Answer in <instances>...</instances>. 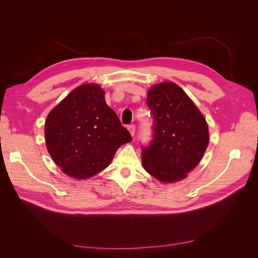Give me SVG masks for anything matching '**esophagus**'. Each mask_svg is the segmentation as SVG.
Segmentation results:
<instances>
[{
    "label": "esophagus",
    "instance_id": "obj_1",
    "mask_svg": "<svg viewBox=\"0 0 258 258\" xmlns=\"http://www.w3.org/2000/svg\"><path fill=\"white\" fill-rule=\"evenodd\" d=\"M128 130L130 132L131 137H135V134H136V126H135V124H130V126H128Z\"/></svg>",
    "mask_w": 258,
    "mask_h": 258
}]
</instances>
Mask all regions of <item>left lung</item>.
<instances>
[{"instance_id":"8db88e82","label":"left lung","mask_w":258,"mask_h":258,"mask_svg":"<svg viewBox=\"0 0 258 258\" xmlns=\"http://www.w3.org/2000/svg\"><path fill=\"white\" fill-rule=\"evenodd\" d=\"M147 105L154 117V139L142 165L161 183H175L197 167L209 144L208 122L186 92L173 82L153 85Z\"/></svg>"}]
</instances>
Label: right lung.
Here are the masks:
<instances>
[{"instance_id": "1", "label": "right lung", "mask_w": 258, "mask_h": 258, "mask_svg": "<svg viewBox=\"0 0 258 258\" xmlns=\"http://www.w3.org/2000/svg\"><path fill=\"white\" fill-rule=\"evenodd\" d=\"M98 84H83L54 106L45 120V143L64 174L89 178L110 165L120 145L131 142Z\"/></svg>"}]
</instances>
